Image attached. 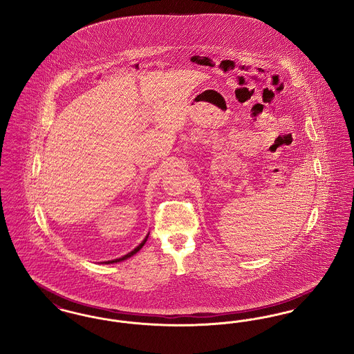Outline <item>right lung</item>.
<instances>
[{"instance_id": "add662e5", "label": "right lung", "mask_w": 354, "mask_h": 354, "mask_svg": "<svg viewBox=\"0 0 354 354\" xmlns=\"http://www.w3.org/2000/svg\"><path fill=\"white\" fill-rule=\"evenodd\" d=\"M147 239H149V234L147 236L143 239V241L138 245V247H135L134 250L131 251V252L127 253V254H124V256H122V257H119V259H114V260H109V261H103L104 264H114V263H119V261H123V260H127L129 257H131V256H134L135 253L139 252L140 251V248L145 245V243L147 241Z\"/></svg>"}]
</instances>
